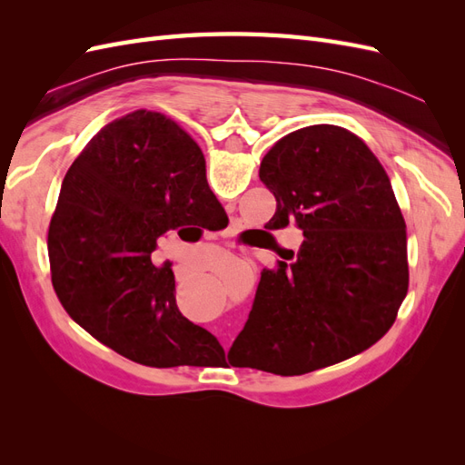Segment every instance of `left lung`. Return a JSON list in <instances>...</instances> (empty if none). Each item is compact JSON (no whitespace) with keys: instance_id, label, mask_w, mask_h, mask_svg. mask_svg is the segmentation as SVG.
I'll return each instance as SVG.
<instances>
[{"instance_id":"left-lung-1","label":"left lung","mask_w":465,"mask_h":465,"mask_svg":"<svg viewBox=\"0 0 465 465\" xmlns=\"http://www.w3.org/2000/svg\"><path fill=\"white\" fill-rule=\"evenodd\" d=\"M260 180L275 195L267 229L294 223L304 241L263 270L229 351L232 367L299 376L374 345L410 285L407 232L382 164L340 125H308L270 149Z\"/></svg>"}]
</instances>
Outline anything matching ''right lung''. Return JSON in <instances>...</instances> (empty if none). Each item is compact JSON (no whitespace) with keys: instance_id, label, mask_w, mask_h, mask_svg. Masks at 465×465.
Wrapping results in <instances>:
<instances>
[{"instance_id":"add662e5","label":"right lung","mask_w":465,"mask_h":465,"mask_svg":"<svg viewBox=\"0 0 465 465\" xmlns=\"http://www.w3.org/2000/svg\"><path fill=\"white\" fill-rule=\"evenodd\" d=\"M223 207L198 143L159 112L135 110L98 132L69 166L48 229L52 285L81 328L145 367H200L224 355L176 306L157 241L205 227Z\"/></svg>"}]
</instances>
